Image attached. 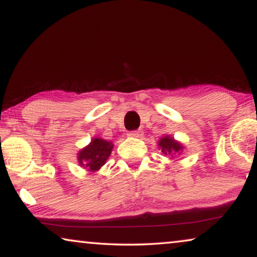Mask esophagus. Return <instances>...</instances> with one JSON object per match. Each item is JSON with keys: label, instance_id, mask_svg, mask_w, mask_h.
I'll use <instances>...</instances> for the list:
<instances>
[{"label": "esophagus", "instance_id": "34e87169", "mask_svg": "<svg viewBox=\"0 0 257 257\" xmlns=\"http://www.w3.org/2000/svg\"><path fill=\"white\" fill-rule=\"evenodd\" d=\"M127 136L131 138H141L144 136V132L141 131V130H138V131H130L127 133Z\"/></svg>", "mask_w": 257, "mask_h": 257}]
</instances>
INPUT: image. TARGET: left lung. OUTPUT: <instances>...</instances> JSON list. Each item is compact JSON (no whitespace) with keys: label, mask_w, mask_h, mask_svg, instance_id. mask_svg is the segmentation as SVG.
Here are the masks:
<instances>
[{"label":"left lung","mask_w":257,"mask_h":257,"mask_svg":"<svg viewBox=\"0 0 257 257\" xmlns=\"http://www.w3.org/2000/svg\"><path fill=\"white\" fill-rule=\"evenodd\" d=\"M159 150H161L162 154L168 155V158L174 159L176 158V155L182 154V152L184 151L183 144L180 141L175 140L174 137H170L169 135L163 136L158 143Z\"/></svg>","instance_id":"8db88e82"}]
</instances>
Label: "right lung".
Instances as JSON below:
<instances>
[{"mask_svg":"<svg viewBox=\"0 0 257 257\" xmlns=\"http://www.w3.org/2000/svg\"><path fill=\"white\" fill-rule=\"evenodd\" d=\"M112 148V141L102 139V138H92L90 144L77 153V162L88 172H98L106 163Z\"/></svg>","mask_w":257,"mask_h":257,"instance_id":"obj_1","label":"right lung"}]
</instances>
